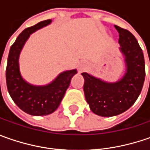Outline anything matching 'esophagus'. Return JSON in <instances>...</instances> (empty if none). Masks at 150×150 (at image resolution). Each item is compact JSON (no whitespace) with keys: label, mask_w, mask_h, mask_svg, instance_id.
Segmentation results:
<instances>
[{"label":"esophagus","mask_w":150,"mask_h":150,"mask_svg":"<svg viewBox=\"0 0 150 150\" xmlns=\"http://www.w3.org/2000/svg\"><path fill=\"white\" fill-rule=\"evenodd\" d=\"M86 67H87V64L86 63H82V64H80V67H79V70L80 71H83V69L86 68Z\"/></svg>","instance_id":"esophagus-1"}]
</instances>
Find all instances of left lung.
I'll return each instance as SVG.
<instances>
[{"label":"left lung","instance_id":"left-lung-1","mask_svg":"<svg viewBox=\"0 0 150 150\" xmlns=\"http://www.w3.org/2000/svg\"><path fill=\"white\" fill-rule=\"evenodd\" d=\"M118 49L124 57L125 72L116 82H106L83 72V91L91 111L98 116L111 117L128 110L141 93L145 78L144 58L134 36L118 26ZM150 61V59H149Z\"/></svg>","mask_w":150,"mask_h":150}]
</instances>
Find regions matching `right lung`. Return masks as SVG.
Here are the masks:
<instances>
[{"label":"right lung","mask_w":150,"mask_h":150,"mask_svg":"<svg viewBox=\"0 0 150 150\" xmlns=\"http://www.w3.org/2000/svg\"><path fill=\"white\" fill-rule=\"evenodd\" d=\"M52 20L41 21L25 29L11 47L6 71L9 94L22 111L33 116H44L54 112L60 105L72 78L77 69L59 73L54 80L46 85H33L21 76L19 57L24 45L32 33L51 24Z\"/></svg>","instance_id":"obj_1"}]
</instances>
